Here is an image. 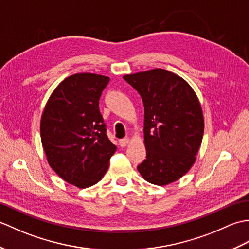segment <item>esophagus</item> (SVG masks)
I'll list each match as a JSON object with an SVG mask.
<instances>
[{"label":"esophagus","mask_w":249,"mask_h":249,"mask_svg":"<svg viewBox=\"0 0 249 249\" xmlns=\"http://www.w3.org/2000/svg\"><path fill=\"white\" fill-rule=\"evenodd\" d=\"M129 142H130V138H128V137H126V138L121 139V140L119 141V143H120L121 146H126V145H127V144L129 143Z\"/></svg>","instance_id":"1"}]
</instances>
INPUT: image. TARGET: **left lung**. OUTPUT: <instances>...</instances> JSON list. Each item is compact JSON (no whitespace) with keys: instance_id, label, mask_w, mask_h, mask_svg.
Listing matches in <instances>:
<instances>
[{"instance_id":"1","label":"left lung","mask_w":249,"mask_h":249,"mask_svg":"<svg viewBox=\"0 0 249 249\" xmlns=\"http://www.w3.org/2000/svg\"><path fill=\"white\" fill-rule=\"evenodd\" d=\"M144 105L146 160L137 167L145 181L165 186L193 167L202 142L204 120L194 89L160 68L123 77Z\"/></svg>"}]
</instances>
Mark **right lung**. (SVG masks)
Listing matches in <instances>:
<instances>
[{
	"label": "right lung",
	"instance_id": "obj_1",
	"mask_svg": "<svg viewBox=\"0 0 249 249\" xmlns=\"http://www.w3.org/2000/svg\"><path fill=\"white\" fill-rule=\"evenodd\" d=\"M109 80L92 72L65 78L41 114L40 139L47 161L61 178L79 188L103 178L116 150L106 135L98 107Z\"/></svg>",
	"mask_w": 249,
	"mask_h": 249
}]
</instances>
